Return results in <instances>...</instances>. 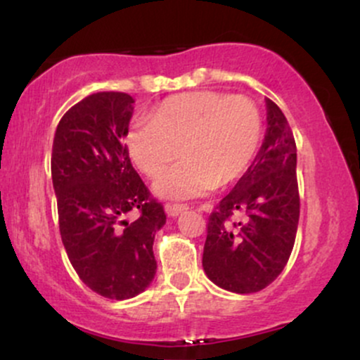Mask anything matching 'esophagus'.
Listing matches in <instances>:
<instances>
[{
  "label": "esophagus",
  "mask_w": 360,
  "mask_h": 360,
  "mask_svg": "<svg viewBox=\"0 0 360 360\" xmlns=\"http://www.w3.org/2000/svg\"><path fill=\"white\" fill-rule=\"evenodd\" d=\"M189 206L188 205H179V203H174V205H166V212L169 217H177L179 213H183L188 210Z\"/></svg>",
  "instance_id": "34e87169"
}]
</instances>
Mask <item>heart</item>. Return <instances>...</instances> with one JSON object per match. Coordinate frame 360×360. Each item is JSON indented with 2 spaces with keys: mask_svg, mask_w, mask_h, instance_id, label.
I'll return each mask as SVG.
<instances>
[{
  "mask_svg": "<svg viewBox=\"0 0 360 360\" xmlns=\"http://www.w3.org/2000/svg\"><path fill=\"white\" fill-rule=\"evenodd\" d=\"M262 115L250 98L194 91L169 98L127 131L131 160L148 177L160 174L155 191L166 198L200 196L214 186L237 181L249 169L262 142Z\"/></svg>",
  "mask_w": 360,
  "mask_h": 360,
  "instance_id": "b5f03b06",
  "label": "heart"
}]
</instances>
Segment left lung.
<instances>
[{
	"label": "left lung",
	"instance_id": "obj_1",
	"mask_svg": "<svg viewBox=\"0 0 360 360\" xmlns=\"http://www.w3.org/2000/svg\"><path fill=\"white\" fill-rule=\"evenodd\" d=\"M266 105L262 147L206 225V276L240 295L260 291L283 272L300 220L295 137L279 106Z\"/></svg>",
	"mask_w": 360,
	"mask_h": 360
}]
</instances>
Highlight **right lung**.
<instances>
[{"mask_svg":"<svg viewBox=\"0 0 360 360\" xmlns=\"http://www.w3.org/2000/svg\"><path fill=\"white\" fill-rule=\"evenodd\" d=\"M131 111L130 94H89L65 111L52 146L62 243L82 283L110 300L134 298L152 283V245L166 223L128 157ZM130 211L139 213L134 222L126 221Z\"/></svg>","mask_w":360,"mask_h":360,"instance_id":"1","label":"right lung"}]
</instances>
